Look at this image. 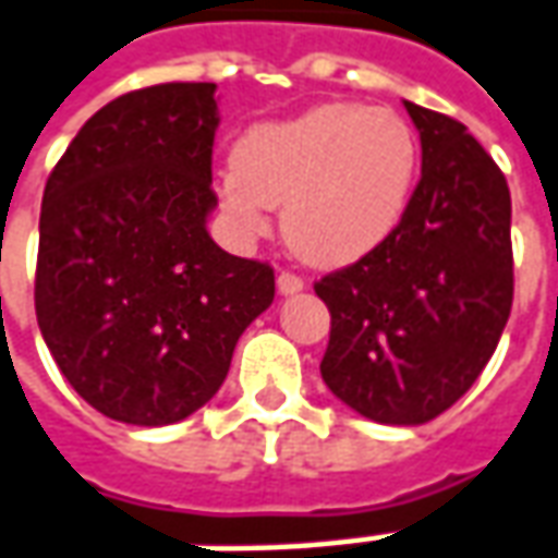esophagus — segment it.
<instances>
[{
	"label": "esophagus",
	"instance_id": "esophagus-1",
	"mask_svg": "<svg viewBox=\"0 0 558 558\" xmlns=\"http://www.w3.org/2000/svg\"><path fill=\"white\" fill-rule=\"evenodd\" d=\"M302 290H305V280L299 278V275H292V271H280L278 275L280 295H292V292H302Z\"/></svg>",
	"mask_w": 558,
	"mask_h": 558
}]
</instances>
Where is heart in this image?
<instances>
[{"mask_svg":"<svg viewBox=\"0 0 558 558\" xmlns=\"http://www.w3.org/2000/svg\"><path fill=\"white\" fill-rule=\"evenodd\" d=\"M420 174L411 123L387 108L326 102L256 123L232 147L220 202L247 232L280 209L290 251L338 268L380 251L404 223Z\"/></svg>","mask_w":558,"mask_h":558,"instance_id":"1","label":"heart"}]
</instances>
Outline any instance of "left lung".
<instances>
[{"instance_id":"8db88e82","label":"left lung","mask_w":558,"mask_h":558,"mask_svg":"<svg viewBox=\"0 0 558 558\" xmlns=\"http://www.w3.org/2000/svg\"><path fill=\"white\" fill-rule=\"evenodd\" d=\"M423 171L399 232L314 283L332 314L319 374L347 408L420 426L462 399L513 305L510 190L453 117L404 102Z\"/></svg>"}]
</instances>
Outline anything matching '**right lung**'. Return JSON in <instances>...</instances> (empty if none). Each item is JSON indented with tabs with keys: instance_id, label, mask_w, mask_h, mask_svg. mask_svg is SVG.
Wrapping results in <instances>:
<instances>
[{
	"instance_id": "right-lung-1",
	"label": "right lung",
	"mask_w": 558,
	"mask_h": 558,
	"mask_svg": "<svg viewBox=\"0 0 558 558\" xmlns=\"http://www.w3.org/2000/svg\"><path fill=\"white\" fill-rule=\"evenodd\" d=\"M217 84L117 96L81 126L41 198L35 317L81 399L169 426L220 389L275 299L268 263L208 235Z\"/></svg>"
}]
</instances>
